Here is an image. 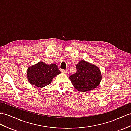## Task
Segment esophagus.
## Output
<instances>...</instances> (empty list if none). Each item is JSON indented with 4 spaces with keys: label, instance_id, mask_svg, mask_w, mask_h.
I'll use <instances>...</instances> for the list:
<instances>
[{
    "label": "esophagus",
    "instance_id": "34e87169",
    "mask_svg": "<svg viewBox=\"0 0 131 131\" xmlns=\"http://www.w3.org/2000/svg\"><path fill=\"white\" fill-rule=\"evenodd\" d=\"M61 72H62L65 73V74H66V75H68V74H69V72H68V70H62H62H61Z\"/></svg>",
    "mask_w": 131,
    "mask_h": 131
}]
</instances>
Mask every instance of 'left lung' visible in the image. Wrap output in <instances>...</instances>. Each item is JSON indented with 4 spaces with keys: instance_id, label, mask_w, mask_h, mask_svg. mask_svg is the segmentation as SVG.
I'll use <instances>...</instances> for the list:
<instances>
[{
    "instance_id": "1",
    "label": "left lung",
    "mask_w": 131,
    "mask_h": 131,
    "mask_svg": "<svg viewBox=\"0 0 131 131\" xmlns=\"http://www.w3.org/2000/svg\"><path fill=\"white\" fill-rule=\"evenodd\" d=\"M76 68V72L70 76L69 79L76 90L86 92L99 86L102 76L98 67L82 60Z\"/></svg>"
}]
</instances>
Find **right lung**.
Returning a JSON list of instances; mask_svg holds the SVG:
<instances>
[{
    "mask_svg": "<svg viewBox=\"0 0 131 131\" xmlns=\"http://www.w3.org/2000/svg\"><path fill=\"white\" fill-rule=\"evenodd\" d=\"M60 73L56 65H47L41 61L29 67L27 70L29 82L40 88L51 83L52 79Z\"/></svg>",
    "mask_w": 131,
    "mask_h": 131,
    "instance_id": "right-lung-1",
    "label": "right lung"
}]
</instances>
